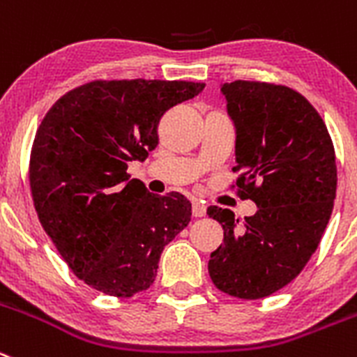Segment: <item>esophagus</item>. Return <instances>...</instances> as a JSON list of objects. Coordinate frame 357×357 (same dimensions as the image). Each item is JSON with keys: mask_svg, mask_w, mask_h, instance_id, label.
<instances>
[{"mask_svg": "<svg viewBox=\"0 0 357 357\" xmlns=\"http://www.w3.org/2000/svg\"><path fill=\"white\" fill-rule=\"evenodd\" d=\"M192 215H194L195 218H201V216H204L206 215V206L202 204V202L195 201L194 204H192Z\"/></svg>", "mask_w": 357, "mask_h": 357, "instance_id": "esophagus-1", "label": "esophagus"}]
</instances>
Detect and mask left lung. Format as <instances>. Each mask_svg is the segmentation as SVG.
Here are the masks:
<instances>
[{
  "label": "left lung",
  "instance_id": "left-lung-1",
  "mask_svg": "<svg viewBox=\"0 0 357 357\" xmlns=\"http://www.w3.org/2000/svg\"><path fill=\"white\" fill-rule=\"evenodd\" d=\"M236 128V185L257 213L239 224L209 206L224 229L209 276L220 291L261 299L303 271L326 231L336 195L335 148L314 105L287 86L234 81L220 86Z\"/></svg>",
  "mask_w": 357,
  "mask_h": 357
}]
</instances>
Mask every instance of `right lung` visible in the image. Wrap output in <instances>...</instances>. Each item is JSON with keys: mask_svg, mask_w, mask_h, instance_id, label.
Segmentation results:
<instances>
[{"mask_svg": "<svg viewBox=\"0 0 357 357\" xmlns=\"http://www.w3.org/2000/svg\"><path fill=\"white\" fill-rule=\"evenodd\" d=\"M202 82L95 81L63 95L36 130L29 185L40 224L75 276L132 298L155 282L163 246L192 218L185 195L126 174L158 144V123Z\"/></svg>", "mask_w": 357, "mask_h": 357, "instance_id": "right-lung-1", "label": "right lung"}]
</instances>
